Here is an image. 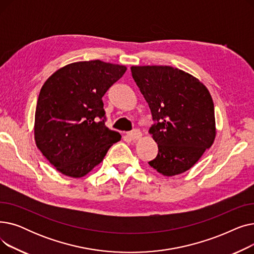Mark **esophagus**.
I'll return each mask as SVG.
<instances>
[{
    "instance_id": "1",
    "label": "esophagus",
    "mask_w": 254,
    "mask_h": 254,
    "mask_svg": "<svg viewBox=\"0 0 254 254\" xmlns=\"http://www.w3.org/2000/svg\"><path fill=\"white\" fill-rule=\"evenodd\" d=\"M127 137L132 141H136L142 137V132L139 129H134L127 132Z\"/></svg>"
}]
</instances>
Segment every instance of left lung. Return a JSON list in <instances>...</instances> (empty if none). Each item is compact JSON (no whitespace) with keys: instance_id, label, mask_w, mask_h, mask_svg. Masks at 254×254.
<instances>
[{"instance_id":"8db88e82","label":"left lung","mask_w":254,"mask_h":254,"mask_svg":"<svg viewBox=\"0 0 254 254\" xmlns=\"http://www.w3.org/2000/svg\"><path fill=\"white\" fill-rule=\"evenodd\" d=\"M131 76L148 103L149 128L158 152L148 164L164 176L190 170L214 142V104L192 75L169 65H132Z\"/></svg>"}]
</instances>
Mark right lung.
Segmentation results:
<instances>
[{
	"label": "right lung",
	"instance_id": "1",
	"mask_svg": "<svg viewBox=\"0 0 254 254\" xmlns=\"http://www.w3.org/2000/svg\"><path fill=\"white\" fill-rule=\"evenodd\" d=\"M126 71V65L99 60L77 62L43 84L35 113V141L62 174L85 176L122 138L105 126L102 98Z\"/></svg>",
	"mask_w": 254,
	"mask_h": 254
}]
</instances>
